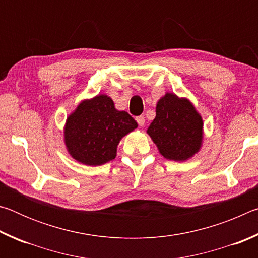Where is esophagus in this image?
Wrapping results in <instances>:
<instances>
[{"label":"esophagus","instance_id":"esophagus-1","mask_svg":"<svg viewBox=\"0 0 258 258\" xmlns=\"http://www.w3.org/2000/svg\"><path fill=\"white\" fill-rule=\"evenodd\" d=\"M137 121H138V124H139V126H142L145 125V123H146V119H145V117L143 116H139V117H137Z\"/></svg>","mask_w":258,"mask_h":258}]
</instances>
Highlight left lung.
Segmentation results:
<instances>
[{
    "label": "left lung",
    "instance_id": "1",
    "mask_svg": "<svg viewBox=\"0 0 258 258\" xmlns=\"http://www.w3.org/2000/svg\"><path fill=\"white\" fill-rule=\"evenodd\" d=\"M147 133L164 158L185 161L203 147V117L189 99L166 92L157 102Z\"/></svg>",
    "mask_w": 258,
    "mask_h": 258
}]
</instances>
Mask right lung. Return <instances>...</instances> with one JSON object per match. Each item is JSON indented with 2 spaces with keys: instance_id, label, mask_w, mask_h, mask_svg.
I'll list each match as a JSON object with an SVG mask.
<instances>
[{
  "instance_id": "obj_1",
  "label": "right lung",
  "mask_w": 258,
  "mask_h": 258,
  "mask_svg": "<svg viewBox=\"0 0 258 258\" xmlns=\"http://www.w3.org/2000/svg\"><path fill=\"white\" fill-rule=\"evenodd\" d=\"M138 123L124 110H117L112 99L98 94L84 99L67 117L63 142L78 163L100 166L116 158L117 147Z\"/></svg>"
}]
</instances>
